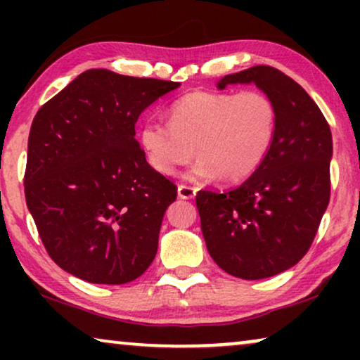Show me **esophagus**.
<instances>
[{
	"label": "esophagus",
	"instance_id": "obj_1",
	"mask_svg": "<svg viewBox=\"0 0 360 360\" xmlns=\"http://www.w3.org/2000/svg\"><path fill=\"white\" fill-rule=\"evenodd\" d=\"M179 196L181 200H193L196 196V188L195 186H188V185H179Z\"/></svg>",
	"mask_w": 360,
	"mask_h": 360
}]
</instances>
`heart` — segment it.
<instances>
[{"label": "heart", "mask_w": 360, "mask_h": 360, "mask_svg": "<svg viewBox=\"0 0 360 360\" xmlns=\"http://www.w3.org/2000/svg\"><path fill=\"white\" fill-rule=\"evenodd\" d=\"M277 129L278 110L267 93L198 90L172 103L169 124L142 122L139 144L162 175H175L195 152L190 179L238 184L264 164Z\"/></svg>", "instance_id": "heart-1"}]
</instances>
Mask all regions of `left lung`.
<instances>
[{"label":"left lung","mask_w":360,"mask_h":360,"mask_svg":"<svg viewBox=\"0 0 360 360\" xmlns=\"http://www.w3.org/2000/svg\"><path fill=\"white\" fill-rule=\"evenodd\" d=\"M250 85L277 105L278 129L264 164L226 191L201 190L196 208L206 248L224 272L269 278L308 252L329 203L333 137L311 96L274 67L257 65L218 82Z\"/></svg>","instance_id":"1"}]
</instances>
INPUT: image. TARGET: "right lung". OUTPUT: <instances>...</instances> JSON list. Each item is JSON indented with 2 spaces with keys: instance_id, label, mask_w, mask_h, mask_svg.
Masks as SVG:
<instances>
[{
  "instance_id": "add662e5",
  "label": "right lung",
  "mask_w": 360,
  "mask_h": 360,
  "mask_svg": "<svg viewBox=\"0 0 360 360\" xmlns=\"http://www.w3.org/2000/svg\"><path fill=\"white\" fill-rule=\"evenodd\" d=\"M179 86L91 68L34 117L26 203L49 255L73 277L121 285L154 260L176 186L147 164L134 126Z\"/></svg>"
}]
</instances>
